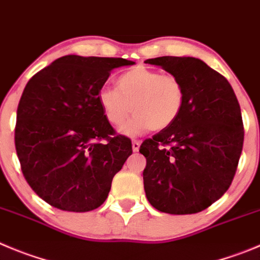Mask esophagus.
I'll return each instance as SVG.
<instances>
[{
	"label": "esophagus",
	"mask_w": 260,
	"mask_h": 260,
	"mask_svg": "<svg viewBox=\"0 0 260 260\" xmlns=\"http://www.w3.org/2000/svg\"><path fill=\"white\" fill-rule=\"evenodd\" d=\"M140 146H141V141H138V140H133V141H132L133 151L137 152L138 150H140Z\"/></svg>",
	"instance_id": "esophagus-1"
}]
</instances>
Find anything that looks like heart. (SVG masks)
I'll return each instance as SVG.
<instances>
[{"instance_id": "1", "label": "heart", "mask_w": 260, "mask_h": 260, "mask_svg": "<svg viewBox=\"0 0 260 260\" xmlns=\"http://www.w3.org/2000/svg\"><path fill=\"white\" fill-rule=\"evenodd\" d=\"M99 103L113 125L123 124L132 110L136 113L123 125L122 132L125 135L135 136L149 128L157 132L178 118L185 103V88L174 75L136 67L119 77L118 89L101 88Z\"/></svg>"}]
</instances>
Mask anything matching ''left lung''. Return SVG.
<instances>
[{"mask_svg": "<svg viewBox=\"0 0 260 260\" xmlns=\"http://www.w3.org/2000/svg\"><path fill=\"white\" fill-rule=\"evenodd\" d=\"M181 81L185 103L178 118L142 142L144 187L155 209L193 214L229 190L244 145L241 109L229 81L196 57L146 60Z\"/></svg>", "mask_w": 260, "mask_h": 260, "instance_id": "left-lung-1", "label": "left lung"}]
</instances>
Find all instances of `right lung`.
Wrapping results in <instances>:
<instances>
[{
  "label": "right lung",
  "mask_w": 260,
  "mask_h": 260,
  "mask_svg": "<svg viewBox=\"0 0 260 260\" xmlns=\"http://www.w3.org/2000/svg\"><path fill=\"white\" fill-rule=\"evenodd\" d=\"M133 64L68 55L26 83L16 111V154L28 185L51 207L89 212L108 198L132 142L115 135L99 92L111 70Z\"/></svg>",
  "instance_id": "1"
}]
</instances>
